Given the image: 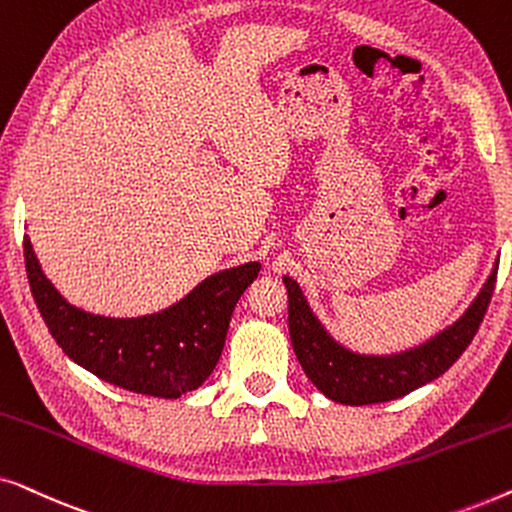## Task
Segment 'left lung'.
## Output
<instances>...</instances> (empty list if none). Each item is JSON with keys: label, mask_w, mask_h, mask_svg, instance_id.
<instances>
[{"label": "left lung", "mask_w": 512, "mask_h": 512, "mask_svg": "<svg viewBox=\"0 0 512 512\" xmlns=\"http://www.w3.org/2000/svg\"><path fill=\"white\" fill-rule=\"evenodd\" d=\"M496 270H499V263H494L478 296L457 321H452L450 326L419 345L391 354L356 352L335 340L314 314L312 305L307 303L300 284L293 277L284 275V286L289 291V333L293 352L314 387L335 403L370 405L394 401V398L410 394L443 375L471 345L489 300H492Z\"/></svg>", "instance_id": "8db88e82"}]
</instances>
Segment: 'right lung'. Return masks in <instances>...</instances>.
Listing matches in <instances>:
<instances>
[{
  "label": "right lung",
  "mask_w": 512,
  "mask_h": 512,
  "mask_svg": "<svg viewBox=\"0 0 512 512\" xmlns=\"http://www.w3.org/2000/svg\"><path fill=\"white\" fill-rule=\"evenodd\" d=\"M25 268L41 317L69 359L114 387L179 398L212 375L226 345L237 300L261 263L219 270L165 310L142 317H104L81 310L44 275L25 235Z\"/></svg>",
  "instance_id": "add662e5"
}]
</instances>
